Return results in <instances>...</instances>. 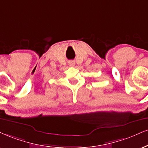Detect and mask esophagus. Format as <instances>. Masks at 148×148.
<instances>
[{
    "label": "esophagus",
    "mask_w": 148,
    "mask_h": 148,
    "mask_svg": "<svg viewBox=\"0 0 148 148\" xmlns=\"http://www.w3.org/2000/svg\"><path fill=\"white\" fill-rule=\"evenodd\" d=\"M69 65L70 66H74L75 65V62L74 61H72V60H71V61L69 62Z\"/></svg>",
    "instance_id": "1"
}]
</instances>
